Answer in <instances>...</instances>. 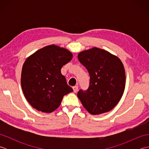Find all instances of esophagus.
Masks as SVG:
<instances>
[{"label":"esophagus","instance_id":"esophagus-1","mask_svg":"<svg viewBox=\"0 0 149 149\" xmlns=\"http://www.w3.org/2000/svg\"><path fill=\"white\" fill-rule=\"evenodd\" d=\"M73 90H74V92L76 93L78 91V86H75L73 87Z\"/></svg>","mask_w":149,"mask_h":149}]
</instances>
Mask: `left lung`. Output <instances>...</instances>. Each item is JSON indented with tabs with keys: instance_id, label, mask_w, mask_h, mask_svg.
Returning a JSON list of instances; mask_svg holds the SVG:
<instances>
[{
	"instance_id": "1",
	"label": "left lung",
	"mask_w": 149,
	"mask_h": 149,
	"mask_svg": "<svg viewBox=\"0 0 149 149\" xmlns=\"http://www.w3.org/2000/svg\"><path fill=\"white\" fill-rule=\"evenodd\" d=\"M77 57L90 77L88 89L77 93L82 104L93 115L110 111L118 103L125 90V73L121 60L97 47L82 51Z\"/></svg>"
}]
</instances>
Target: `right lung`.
<instances>
[{
    "instance_id": "1",
    "label": "right lung",
    "mask_w": 149,
    "mask_h": 149,
    "mask_svg": "<svg viewBox=\"0 0 149 149\" xmlns=\"http://www.w3.org/2000/svg\"><path fill=\"white\" fill-rule=\"evenodd\" d=\"M72 57L66 49L50 45L26 59L22 66L21 86L25 97L34 109L52 113L60 106L64 95L72 92L61 73L62 66Z\"/></svg>"
}]
</instances>
